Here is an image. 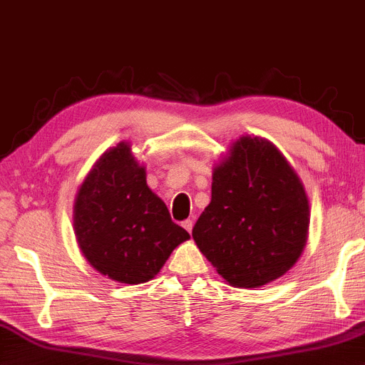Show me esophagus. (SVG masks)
<instances>
[{"mask_svg":"<svg viewBox=\"0 0 365 365\" xmlns=\"http://www.w3.org/2000/svg\"><path fill=\"white\" fill-rule=\"evenodd\" d=\"M192 225H194V222L191 221V219H186V221H183V222H182V227H183L185 230L188 232V233H191V230H192Z\"/></svg>","mask_w":365,"mask_h":365,"instance_id":"1","label":"esophagus"}]
</instances>
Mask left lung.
<instances>
[{
	"mask_svg": "<svg viewBox=\"0 0 365 365\" xmlns=\"http://www.w3.org/2000/svg\"><path fill=\"white\" fill-rule=\"evenodd\" d=\"M308 228L299 175L272 143L245 135L215 166L211 202L192 238L228 284L259 287L297 262Z\"/></svg>",
	"mask_w": 365,
	"mask_h": 365,
	"instance_id": "1",
	"label": "left lung"
}]
</instances>
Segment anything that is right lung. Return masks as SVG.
<instances>
[{
	"mask_svg": "<svg viewBox=\"0 0 365 365\" xmlns=\"http://www.w3.org/2000/svg\"><path fill=\"white\" fill-rule=\"evenodd\" d=\"M73 225L90 264L125 284L149 282L177 245L190 240L149 190L144 166L125 141L93 165L74 200Z\"/></svg>",
	"mask_w": 365,
	"mask_h": 365,
	"instance_id": "add662e5",
	"label": "right lung"
}]
</instances>
